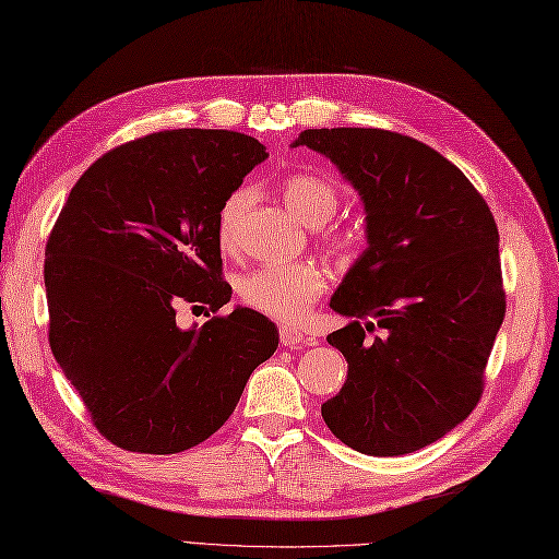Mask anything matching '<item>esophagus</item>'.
Listing matches in <instances>:
<instances>
[{
  "mask_svg": "<svg viewBox=\"0 0 559 559\" xmlns=\"http://www.w3.org/2000/svg\"><path fill=\"white\" fill-rule=\"evenodd\" d=\"M280 342H282L284 348H301L306 344V336H304L301 330H298V326L282 324L280 326Z\"/></svg>",
  "mask_w": 559,
  "mask_h": 559,
  "instance_id": "esophagus-1",
  "label": "esophagus"
}]
</instances>
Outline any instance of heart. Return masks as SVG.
<instances>
[{
    "label": "heart",
    "instance_id": "obj_1",
    "mask_svg": "<svg viewBox=\"0 0 559 559\" xmlns=\"http://www.w3.org/2000/svg\"><path fill=\"white\" fill-rule=\"evenodd\" d=\"M282 199L298 221L318 227L324 225L338 209V189L312 173H296L282 182ZM247 189H237L223 203L217 221V239L223 249H233L241 213L249 206ZM330 275L316 261H294L280 265L253 267L237 280V294L243 306L277 322H298L308 316L324 294Z\"/></svg>",
    "mask_w": 559,
    "mask_h": 559
}]
</instances>
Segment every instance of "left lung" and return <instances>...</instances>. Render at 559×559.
Segmentation results:
<instances>
[{
	"label": "left lung",
	"instance_id": "8db88e82",
	"mask_svg": "<svg viewBox=\"0 0 559 559\" xmlns=\"http://www.w3.org/2000/svg\"><path fill=\"white\" fill-rule=\"evenodd\" d=\"M292 146L330 158L365 209L367 249L330 301L350 318L326 336L348 377L322 403L324 425L365 455L415 453L481 399L506 318L491 209L451 160L399 132L320 128ZM374 325L383 336L365 340Z\"/></svg>",
	"mask_w": 559,
	"mask_h": 559
}]
</instances>
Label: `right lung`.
I'll list each match as a JSON object with an SVG mask.
<instances>
[{"instance_id":"obj_1","label":"right lung","mask_w":559,"mask_h":559,"mask_svg":"<svg viewBox=\"0 0 559 559\" xmlns=\"http://www.w3.org/2000/svg\"><path fill=\"white\" fill-rule=\"evenodd\" d=\"M265 146L229 130H166L85 170L47 239L49 346L92 421L118 448L170 455L235 413L277 350L261 312L237 306L182 330L177 304L221 310L217 221Z\"/></svg>"}]
</instances>
